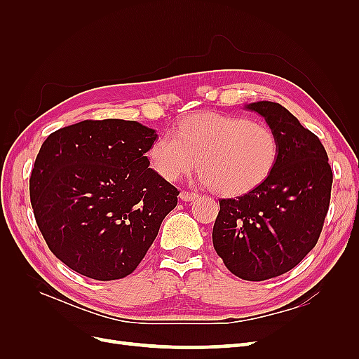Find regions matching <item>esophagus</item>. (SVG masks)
Here are the masks:
<instances>
[{
  "label": "esophagus",
  "mask_w": 359,
  "mask_h": 359,
  "mask_svg": "<svg viewBox=\"0 0 359 359\" xmlns=\"http://www.w3.org/2000/svg\"><path fill=\"white\" fill-rule=\"evenodd\" d=\"M180 199L182 202H193L194 199H198L196 193H190V191H181L180 193Z\"/></svg>",
  "instance_id": "1"
}]
</instances>
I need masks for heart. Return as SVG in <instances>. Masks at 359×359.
Wrapping results in <instances>:
<instances>
[{"label": "heart", "instance_id": "1", "mask_svg": "<svg viewBox=\"0 0 359 359\" xmlns=\"http://www.w3.org/2000/svg\"><path fill=\"white\" fill-rule=\"evenodd\" d=\"M149 163L166 181H178L201 163L196 175L205 187L241 196L273 172L278 140L269 127L243 116L199 112L184 118L175 133H161L149 148Z\"/></svg>", "mask_w": 359, "mask_h": 359}]
</instances>
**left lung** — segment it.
<instances>
[{"label":"left lung","instance_id":"obj_1","mask_svg":"<svg viewBox=\"0 0 359 359\" xmlns=\"http://www.w3.org/2000/svg\"><path fill=\"white\" fill-rule=\"evenodd\" d=\"M244 107L276 133L278 157L255 190L220 201L212 244L232 274L262 281L295 268L316 245L330 206L332 170L319 137L286 107L266 100Z\"/></svg>","mask_w":359,"mask_h":359}]
</instances>
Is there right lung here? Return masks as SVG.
Masks as SVG:
<instances>
[{
    "label": "right lung",
    "mask_w": 359,
    "mask_h": 359,
    "mask_svg": "<svg viewBox=\"0 0 359 359\" xmlns=\"http://www.w3.org/2000/svg\"><path fill=\"white\" fill-rule=\"evenodd\" d=\"M158 137L137 121H81L43 142L29 178L39 229L50 252L85 277L132 274L175 208L180 191L149 168Z\"/></svg>",
    "instance_id": "1"
}]
</instances>
